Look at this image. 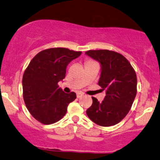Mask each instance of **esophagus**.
I'll return each mask as SVG.
<instances>
[{
	"mask_svg": "<svg viewBox=\"0 0 160 160\" xmlns=\"http://www.w3.org/2000/svg\"><path fill=\"white\" fill-rule=\"evenodd\" d=\"M82 95H83V94L81 93V92H78V93H77V98H78L82 97Z\"/></svg>",
	"mask_w": 160,
	"mask_h": 160,
	"instance_id": "esophagus-1",
	"label": "esophagus"
}]
</instances>
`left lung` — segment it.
I'll use <instances>...</instances> for the list:
<instances>
[{
    "label": "left lung",
    "mask_w": 160,
    "mask_h": 160,
    "mask_svg": "<svg viewBox=\"0 0 160 160\" xmlns=\"http://www.w3.org/2000/svg\"><path fill=\"white\" fill-rule=\"evenodd\" d=\"M87 56L100 63L98 85L106 90L104 100L92 97V106L86 111L96 124L110 127L121 121L128 114L136 94L137 75L128 60L120 53L107 50H88Z\"/></svg>",
    "instance_id": "left-lung-1"
}]
</instances>
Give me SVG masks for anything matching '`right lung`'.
Instances as JSON below:
<instances>
[{
    "label": "right lung",
    "instance_id": "add662e5",
    "mask_svg": "<svg viewBox=\"0 0 160 160\" xmlns=\"http://www.w3.org/2000/svg\"><path fill=\"white\" fill-rule=\"evenodd\" d=\"M66 48H52L41 51L31 60L23 76V96L32 116L43 123L59 121L66 114L69 103L76 94L65 93L58 82L65 78L67 66L81 56Z\"/></svg>",
    "mask_w": 160,
    "mask_h": 160
}]
</instances>
